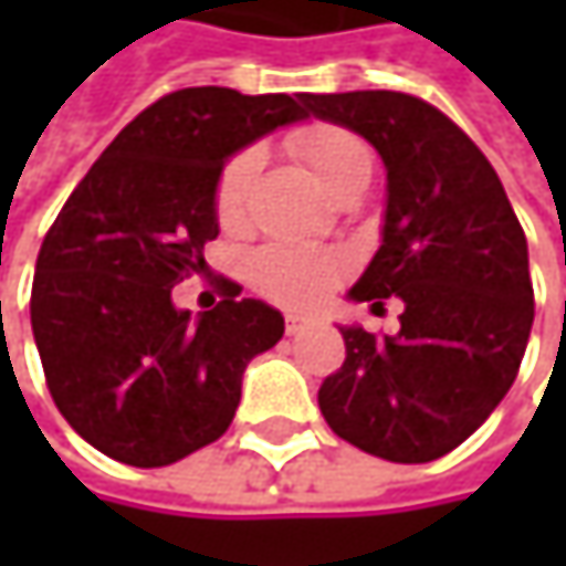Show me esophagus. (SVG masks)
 <instances>
[{
	"label": "esophagus",
	"instance_id": "obj_1",
	"mask_svg": "<svg viewBox=\"0 0 566 566\" xmlns=\"http://www.w3.org/2000/svg\"><path fill=\"white\" fill-rule=\"evenodd\" d=\"M304 327H307V317H301V314H287V317H284V331H287L291 337L301 334Z\"/></svg>",
	"mask_w": 566,
	"mask_h": 566
}]
</instances>
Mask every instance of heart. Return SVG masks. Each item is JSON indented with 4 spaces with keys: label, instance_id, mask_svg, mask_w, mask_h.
I'll return each instance as SVG.
<instances>
[{
    "label": "heart",
    "instance_id": "heart-1",
    "mask_svg": "<svg viewBox=\"0 0 566 566\" xmlns=\"http://www.w3.org/2000/svg\"><path fill=\"white\" fill-rule=\"evenodd\" d=\"M294 157L314 172V179L331 196L364 192L370 182L374 157L370 147L340 124H304L291 134ZM262 167V157L255 147L235 150L219 172L212 186V212L222 229H242L249 216V192L255 182V172ZM347 262L337 252L311 249L297 242H269L249 259V282L259 294L284 307H314L321 304L337 282L344 279Z\"/></svg>",
    "mask_w": 566,
    "mask_h": 566
}]
</instances>
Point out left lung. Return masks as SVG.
Wrapping results in <instances>:
<instances>
[{
	"instance_id": "obj_1",
	"label": "left lung",
	"mask_w": 566,
	"mask_h": 566,
	"mask_svg": "<svg viewBox=\"0 0 566 566\" xmlns=\"http://www.w3.org/2000/svg\"><path fill=\"white\" fill-rule=\"evenodd\" d=\"M307 111L357 130L387 164L384 245L354 301L399 297V331L340 327L344 367L317 402L350 446L432 462L462 446L511 390L534 321L527 239L472 137L402 91L307 94Z\"/></svg>"
}]
</instances>
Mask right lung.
I'll return each instance as SVG.
<instances>
[{
  "label": "right lung",
  "mask_w": 566,
  "mask_h": 566,
  "mask_svg": "<svg viewBox=\"0 0 566 566\" xmlns=\"http://www.w3.org/2000/svg\"><path fill=\"white\" fill-rule=\"evenodd\" d=\"M304 97L164 94L114 137L45 232L32 334L55 406L97 452L160 469L216 442L245 364L282 340V314L239 297L242 284L219 279L222 301L199 317L172 307V287L206 272L226 157L307 117Z\"/></svg>",
  "instance_id": "1"
}]
</instances>
